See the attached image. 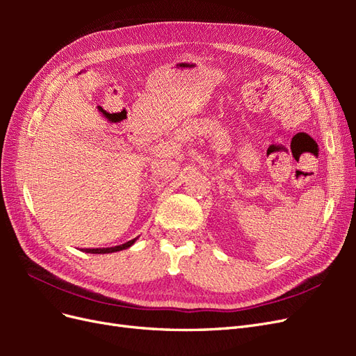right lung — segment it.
<instances>
[{
	"label": "right lung",
	"mask_w": 356,
	"mask_h": 356,
	"mask_svg": "<svg viewBox=\"0 0 356 356\" xmlns=\"http://www.w3.org/2000/svg\"><path fill=\"white\" fill-rule=\"evenodd\" d=\"M138 238L129 241L126 243H122V245H117V246H110V248H86V250H83L84 252H89V254H111V252H117V251H123V250H127V248H131L135 242H136Z\"/></svg>",
	"instance_id": "add662e5"
}]
</instances>
